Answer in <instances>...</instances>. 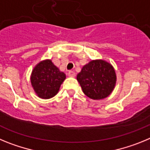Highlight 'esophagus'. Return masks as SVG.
I'll use <instances>...</instances> for the list:
<instances>
[{"mask_svg": "<svg viewBox=\"0 0 150 150\" xmlns=\"http://www.w3.org/2000/svg\"><path fill=\"white\" fill-rule=\"evenodd\" d=\"M68 76H70V77H74L75 76V73L72 71H70L68 72Z\"/></svg>", "mask_w": 150, "mask_h": 150, "instance_id": "esophagus-1", "label": "esophagus"}]
</instances>
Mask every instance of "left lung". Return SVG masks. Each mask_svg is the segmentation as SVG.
<instances>
[{
	"mask_svg": "<svg viewBox=\"0 0 150 150\" xmlns=\"http://www.w3.org/2000/svg\"><path fill=\"white\" fill-rule=\"evenodd\" d=\"M83 93L93 100H101L109 96L116 84L113 66L104 59H95L85 64L77 74Z\"/></svg>",
	"mask_w": 150,
	"mask_h": 150,
	"instance_id": "1",
	"label": "left lung"
}]
</instances>
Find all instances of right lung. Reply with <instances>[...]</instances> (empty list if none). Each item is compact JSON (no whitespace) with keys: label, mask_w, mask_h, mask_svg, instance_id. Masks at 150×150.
Masks as SVG:
<instances>
[{"label":"right lung","mask_w":150,"mask_h":150,"mask_svg":"<svg viewBox=\"0 0 150 150\" xmlns=\"http://www.w3.org/2000/svg\"><path fill=\"white\" fill-rule=\"evenodd\" d=\"M65 79V74L61 71L51 59L42 60L37 64L30 77L34 92L42 99H50L56 95Z\"/></svg>","instance_id":"add662e5"}]
</instances>
